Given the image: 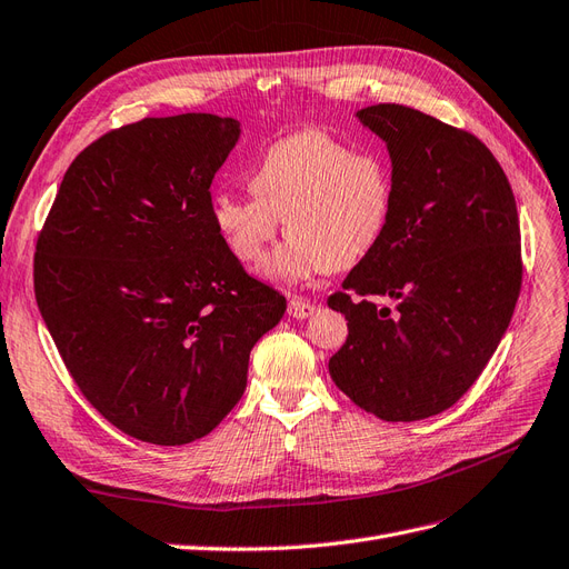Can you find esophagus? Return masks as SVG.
Segmentation results:
<instances>
[{
    "label": "esophagus",
    "mask_w": 569,
    "mask_h": 569,
    "mask_svg": "<svg viewBox=\"0 0 569 569\" xmlns=\"http://www.w3.org/2000/svg\"><path fill=\"white\" fill-rule=\"evenodd\" d=\"M287 311H289L291 318L303 320V318H311V316H313L316 303L306 301V299H301V297H291V299H289V306H287Z\"/></svg>",
    "instance_id": "34e87169"
}]
</instances>
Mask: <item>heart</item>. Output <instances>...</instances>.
<instances>
[{"mask_svg": "<svg viewBox=\"0 0 569 569\" xmlns=\"http://www.w3.org/2000/svg\"><path fill=\"white\" fill-rule=\"evenodd\" d=\"M249 189L253 197H213V228L237 261L256 266L282 218L289 239L263 268L278 282L363 261L382 242L393 209L391 170L380 153L353 151L322 130L272 142L253 163Z\"/></svg>", "mask_w": 569, "mask_h": 569, "instance_id": "obj_1", "label": "heart"}]
</instances>
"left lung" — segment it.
I'll use <instances>...</instances> for the list:
<instances>
[{
  "mask_svg": "<svg viewBox=\"0 0 569 569\" xmlns=\"http://www.w3.org/2000/svg\"><path fill=\"white\" fill-rule=\"evenodd\" d=\"M356 116L387 142L393 209L382 242L327 299L349 320L330 375L380 420H425L475 385L508 330L522 287L518 206L472 132L401 104Z\"/></svg>",
  "mask_w": 569,
  "mask_h": 569,
  "instance_id": "8db88e82",
  "label": "left lung"
}]
</instances>
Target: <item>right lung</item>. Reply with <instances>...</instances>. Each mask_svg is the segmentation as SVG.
<instances>
[{
	"mask_svg": "<svg viewBox=\"0 0 569 569\" xmlns=\"http://www.w3.org/2000/svg\"><path fill=\"white\" fill-rule=\"evenodd\" d=\"M234 118H144L68 166L36 247V299L61 360L132 439H201L242 399L253 343L284 316L218 237L211 182Z\"/></svg>",
	"mask_w": 569,
	"mask_h": 569,
	"instance_id": "1",
	"label": "right lung"
}]
</instances>
